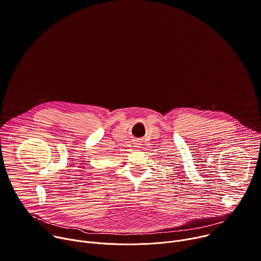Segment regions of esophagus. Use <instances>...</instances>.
Instances as JSON below:
<instances>
[{"mask_svg":"<svg viewBox=\"0 0 261 261\" xmlns=\"http://www.w3.org/2000/svg\"><path fill=\"white\" fill-rule=\"evenodd\" d=\"M139 145H140L139 142H136V143H135V146H136V147H139Z\"/></svg>","mask_w":261,"mask_h":261,"instance_id":"esophagus-1","label":"esophagus"}]
</instances>
